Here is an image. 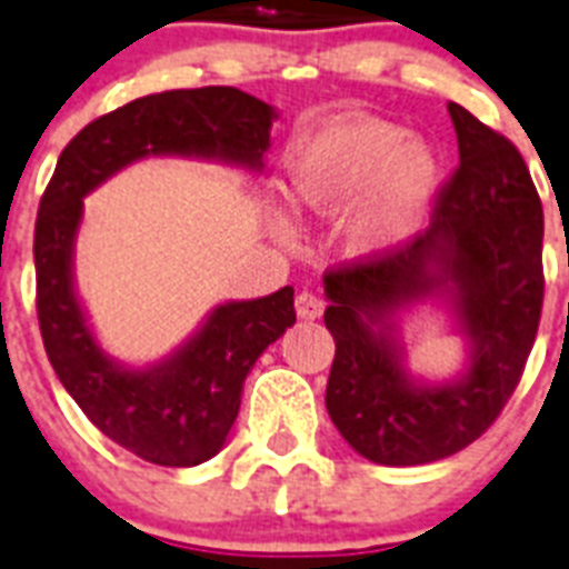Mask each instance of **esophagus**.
Here are the masks:
<instances>
[{
  "mask_svg": "<svg viewBox=\"0 0 569 569\" xmlns=\"http://www.w3.org/2000/svg\"><path fill=\"white\" fill-rule=\"evenodd\" d=\"M295 312H298V318H307V321L321 318V312H325V300L312 292H300L298 298H295Z\"/></svg>",
  "mask_w": 569,
  "mask_h": 569,
  "instance_id": "obj_1",
  "label": "esophagus"
}]
</instances>
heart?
I'll use <instances>...</instances> for the list:
<instances>
[{"label": "heart", "instance_id": "obj_1", "mask_svg": "<svg viewBox=\"0 0 569 569\" xmlns=\"http://www.w3.org/2000/svg\"><path fill=\"white\" fill-rule=\"evenodd\" d=\"M441 160L429 142L373 117L332 119L295 149L286 189L309 210H336L341 248L350 257H380L423 224L438 189ZM277 230L286 224L277 219Z\"/></svg>", "mask_w": 569, "mask_h": 569}]
</instances>
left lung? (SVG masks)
<instances>
[{"label":"left lung","instance_id":"left-lung-1","mask_svg":"<svg viewBox=\"0 0 569 569\" xmlns=\"http://www.w3.org/2000/svg\"><path fill=\"white\" fill-rule=\"evenodd\" d=\"M459 169L429 228L403 248L325 274L336 339L327 412L362 459L429 465L491 427L520 382L543 303V210L520 151L447 104ZM441 308L466 339V368L427 381L408 368L402 316Z\"/></svg>","mask_w":569,"mask_h":569}]
</instances>
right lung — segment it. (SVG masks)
<instances>
[{
	"label": "right lung",
	"mask_w": 569,
	"mask_h": 569,
	"mask_svg": "<svg viewBox=\"0 0 569 569\" xmlns=\"http://www.w3.org/2000/svg\"><path fill=\"white\" fill-rule=\"evenodd\" d=\"M277 110L237 87L166 90L96 119L58 157L34 228L37 318L58 380L96 427L163 468H196L224 447L244 377L295 325V289L216 303L187 341L146 365L110 357L78 298L84 198L146 157L260 172Z\"/></svg>",
	"instance_id": "right-lung-1"
}]
</instances>
